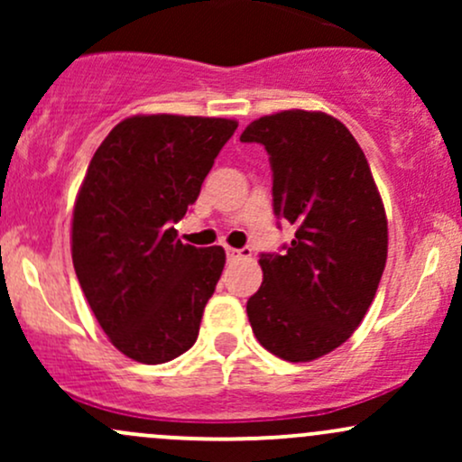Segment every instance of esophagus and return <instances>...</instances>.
Masks as SVG:
<instances>
[{"instance_id":"1","label":"esophagus","mask_w":462,"mask_h":462,"mask_svg":"<svg viewBox=\"0 0 462 462\" xmlns=\"http://www.w3.org/2000/svg\"><path fill=\"white\" fill-rule=\"evenodd\" d=\"M249 254H252V252H249L247 247H245V249H235V247H227V249H226V256H227V261H232V263H235V261H241V258H247Z\"/></svg>"}]
</instances>
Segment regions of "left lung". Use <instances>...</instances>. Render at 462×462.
Returning <instances> with one entry per match:
<instances>
[{"label":"left lung","mask_w":462,"mask_h":462,"mask_svg":"<svg viewBox=\"0 0 462 462\" xmlns=\"http://www.w3.org/2000/svg\"><path fill=\"white\" fill-rule=\"evenodd\" d=\"M241 141L264 145L273 213L298 227L284 254H261L249 323L278 358L309 363L346 343L375 298L389 247L384 204L356 139L330 115L261 116Z\"/></svg>","instance_id":"1"}]
</instances>
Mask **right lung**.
<instances>
[{
	"label": "right lung",
	"instance_id": "1",
	"mask_svg": "<svg viewBox=\"0 0 462 462\" xmlns=\"http://www.w3.org/2000/svg\"><path fill=\"white\" fill-rule=\"evenodd\" d=\"M235 119L134 115L97 147L73 206L71 256L95 319L121 354L145 365L198 341L226 264L176 227L198 199Z\"/></svg>",
	"mask_w": 462,
	"mask_h": 462
}]
</instances>
